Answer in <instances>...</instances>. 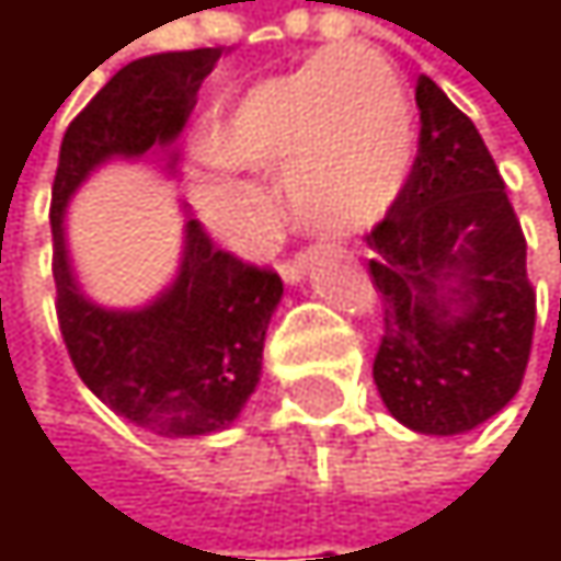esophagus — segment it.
Instances as JSON below:
<instances>
[{
  "mask_svg": "<svg viewBox=\"0 0 561 561\" xmlns=\"http://www.w3.org/2000/svg\"><path fill=\"white\" fill-rule=\"evenodd\" d=\"M305 266H308V253H295L291 260H282L279 273L285 282H298L305 276Z\"/></svg>",
  "mask_w": 561,
  "mask_h": 561,
  "instance_id": "esophagus-1",
  "label": "esophagus"
}]
</instances>
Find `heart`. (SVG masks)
<instances>
[{
    "label": "heart",
    "instance_id": "b5f03b06",
    "mask_svg": "<svg viewBox=\"0 0 561 561\" xmlns=\"http://www.w3.org/2000/svg\"><path fill=\"white\" fill-rule=\"evenodd\" d=\"M204 152L220 169L282 174L301 227L351 237L390 210L409 178L412 100L377 51L331 48L240 93L207 123Z\"/></svg>",
    "mask_w": 561,
    "mask_h": 561
}]
</instances>
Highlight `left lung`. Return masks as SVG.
<instances>
[{
    "label": "left lung",
    "instance_id": "1",
    "mask_svg": "<svg viewBox=\"0 0 561 561\" xmlns=\"http://www.w3.org/2000/svg\"><path fill=\"white\" fill-rule=\"evenodd\" d=\"M419 152L387 217L367 233L383 301L374 380L392 419L458 435L516 396L533 347L526 237L474 123L425 73Z\"/></svg>",
    "mask_w": 561,
    "mask_h": 561
}]
</instances>
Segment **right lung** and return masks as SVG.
<instances>
[{
  "mask_svg": "<svg viewBox=\"0 0 561 561\" xmlns=\"http://www.w3.org/2000/svg\"><path fill=\"white\" fill-rule=\"evenodd\" d=\"M220 48L126 64L67 126L51 187L57 324L77 377L116 415L169 438L227 428L260 383L263 341L282 298L273 270L250 266L187 220L181 273L146 308L93 305L70 273L64 207L100 162L178 139Z\"/></svg>",
  "mask_w": 561,
  "mask_h": 561,
  "instance_id": "add662e5",
  "label": "right lung"
}]
</instances>
